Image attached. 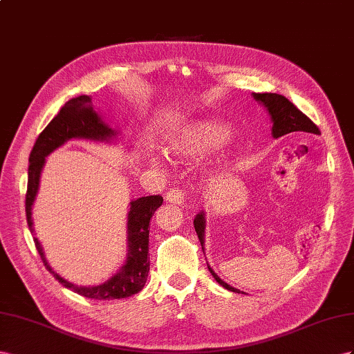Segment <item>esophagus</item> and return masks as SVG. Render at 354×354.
<instances>
[{
  "label": "esophagus",
  "mask_w": 354,
  "mask_h": 354,
  "mask_svg": "<svg viewBox=\"0 0 354 354\" xmlns=\"http://www.w3.org/2000/svg\"><path fill=\"white\" fill-rule=\"evenodd\" d=\"M184 196H185V191L179 187H174L171 188L167 196L166 200L170 201V203H175V205H183L184 203Z\"/></svg>",
  "instance_id": "esophagus-1"
}]
</instances>
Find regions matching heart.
I'll return each mask as SVG.
<instances>
[{
	"instance_id": "obj_1",
	"label": "heart",
	"mask_w": 354,
	"mask_h": 354,
	"mask_svg": "<svg viewBox=\"0 0 354 354\" xmlns=\"http://www.w3.org/2000/svg\"><path fill=\"white\" fill-rule=\"evenodd\" d=\"M225 127L214 120H200L188 126L174 142L170 144V151L176 156L188 157L205 153L222 142L225 138Z\"/></svg>"
}]
</instances>
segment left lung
<instances>
[{"label":"left lung","mask_w":354,"mask_h":354,"mask_svg":"<svg viewBox=\"0 0 354 354\" xmlns=\"http://www.w3.org/2000/svg\"><path fill=\"white\" fill-rule=\"evenodd\" d=\"M254 97L258 100V102H262L267 106L268 113L271 115V120H272V136L274 138H280V136H285L288 133H294V132H307V133L320 135L319 127L313 123V121L304 113H301V111L285 96L277 95V93H254ZM194 228L197 231L200 243H201V246H203V243H205L203 212H200V214L196 216ZM207 268L221 286H224L225 289H228L231 292H237L239 294L240 290L227 285L224 280H221L215 274V271L212 270L209 266H207Z\"/></svg>","instance_id":"obj_1"}]
</instances>
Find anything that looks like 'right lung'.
I'll return each instance as SVG.
<instances>
[{"mask_svg": "<svg viewBox=\"0 0 354 354\" xmlns=\"http://www.w3.org/2000/svg\"><path fill=\"white\" fill-rule=\"evenodd\" d=\"M114 136V130H111L93 109L92 99L83 95L71 99L65 106L59 111V114L50 121L47 127L37 138L34 148L29 156V169H28V188L25 197V210L29 230L32 231V218L31 209L35 194L38 191L39 174L44 166L46 156L52 153L53 149L66 142L73 138H86L105 140ZM163 203L161 196H147L133 200L130 203L127 233H129V255L124 267L117 274L105 281L104 285L93 288L75 286L74 283L64 280L52 270L46 261L44 252L37 237H34V243L38 250L44 267L52 272L56 280H59L65 288L77 292L90 299L109 301L127 298L138 294L147 283L148 271H149V221L153 218L154 212Z\"/></svg>", "mask_w": 354, "mask_h": 354, "instance_id": "obj_1", "label": "right lung"}]
</instances>
